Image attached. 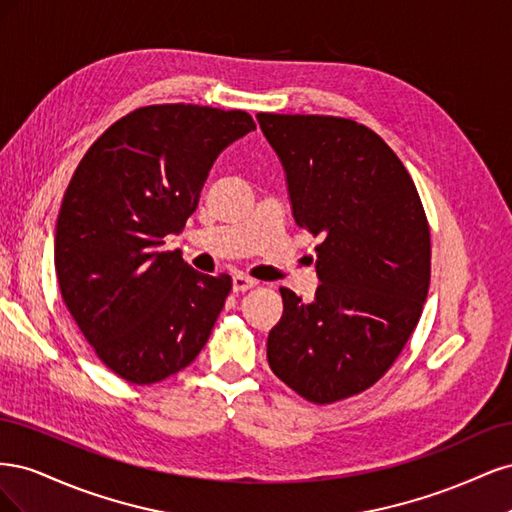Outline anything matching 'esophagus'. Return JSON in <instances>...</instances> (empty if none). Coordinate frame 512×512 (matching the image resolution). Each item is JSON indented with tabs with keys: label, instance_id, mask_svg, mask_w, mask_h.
<instances>
[{
	"label": "esophagus",
	"instance_id": "obj_1",
	"mask_svg": "<svg viewBox=\"0 0 512 512\" xmlns=\"http://www.w3.org/2000/svg\"><path fill=\"white\" fill-rule=\"evenodd\" d=\"M258 282L252 280L250 275H243V273H237L235 277H232V290L235 292H243V290H250L254 288Z\"/></svg>",
	"mask_w": 512,
	"mask_h": 512
}]
</instances>
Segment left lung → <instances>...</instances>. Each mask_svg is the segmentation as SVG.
<instances>
[{
	"label": "left lung",
	"mask_w": 512,
	"mask_h": 512,
	"mask_svg": "<svg viewBox=\"0 0 512 512\" xmlns=\"http://www.w3.org/2000/svg\"><path fill=\"white\" fill-rule=\"evenodd\" d=\"M256 119L284 166L294 222L322 237L316 297L280 288L267 359L294 393L333 404L376 384L416 329L431 275L425 209L406 166L363 123Z\"/></svg>",
	"instance_id": "1"
}]
</instances>
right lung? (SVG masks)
<instances>
[{
    "label": "right lung",
    "mask_w": 512,
    "mask_h": 512,
    "mask_svg": "<svg viewBox=\"0 0 512 512\" xmlns=\"http://www.w3.org/2000/svg\"><path fill=\"white\" fill-rule=\"evenodd\" d=\"M252 130L245 111L143 106L76 166L55 226V271L74 322L119 378L160 382L207 344L230 275L198 273L160 247L196 211L220 153Z\"/></svg>",
    "instance_id": "right-lung-1"
}]
</instances>
